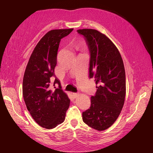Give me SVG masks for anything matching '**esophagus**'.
I'll return each instance as SVG.
<instances>
[{
	"instance_id": "34e87169",
	"label": "esophagus",
	"mask_w": 153,
	"mask_h": 153,
	"mask_svg": "<svg viewBox=\"0 0 153 153\" xmlns=\"http://www.w3.org/2000/svg\"><path fill=\"white\" fill-rule=\"evenodd\" d=\"M73 96H74V98H77V97L79 96V93H73Z\"/></svg>"
}]
</instances>
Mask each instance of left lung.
<instances>
[{
  "label": "left lung",
  "instance_id": "8db88e82",
  "mask_svg": "<svg viewBox=\"0 0 153 153\" xmlns=\"http://www.w3.org/2000/svg\"><path fill=\"white\" fill-rule=\"evenodd\" d=\"M77 31L88 45L89 77L95 79L97 85L90 108L82 113L83 121L91 128L102 131L115 122L124 104V66L118 48L105 35L93 29Z\"/></svg>",
  "mask_w": 153,
  "mask_h": 153
}]
</instances>
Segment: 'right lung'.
<instances>
[{
  "label": "right lung",
  "instance_id": "right-lung-1",
  "mask_svg": "<svg viewBox=\"0 0 153 153\" xmlns=\"http://www.w3.org/2000/svg\"><path fill=\"white\" fill-rule=\"evenodd\" d=\"M73 29L51 30L39 41L31 54L23 79L22 93L28 111L40 126L53 129L62 123L70 100L54 75L61 39ZM58 85L54 90L52 85ZM54 88L56 87H54Z\"/></svg>",
  "mask_w": 153,
  "mask_h": 153
}]
</instances>
